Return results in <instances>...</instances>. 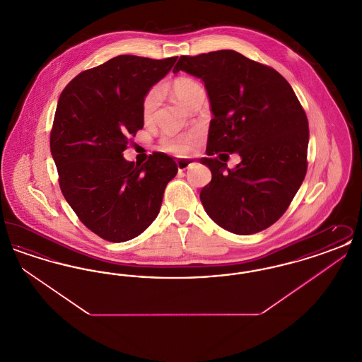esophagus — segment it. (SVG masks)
Returning <instances> with one entry per match:
<instances>
[{
  "label": "esophagus",
  "mask_w": 362,
  "mask_h": 362,
  "mask_svg": "<svg viewBox=\"0 0 362 362\" xmlns=\"http://www.w3.org/2000/svg\"><path fill=\"white\" fill-rule=\"evenodd\" d=\"M192 164H194L192 160H185V158L176 161V165H177V170H179V171H186V170H189Z\"/></svg>",
  "instance_id": "esophagus-1"
}]
</instances>
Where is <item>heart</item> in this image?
Listing matches in <instances>:
<instances>
[{
	"label": "heart",
	"mask_w": 362,
	"mask_h": 362,
	"mask_svg": "<svg viewBox=\"0 0 362 362\" xmlns=\"http://www.w3.org/2000/svg\"><path fill=\"white\" fill-rule=\"evenodd\" d=\"M168 90L179 103L189 107L194 96L204 89L195 80L189 77H176L170 83ZM157 105H158V92L157 89H151L145 93L141 103V115L144 121L148 122L152 119ZM201 138L202 136L199 132H191L180 136H165L160 141V149L165 153L179 156V157L191 155L198 146V144L201 142Z\"/></svg>",
	"instance_id": "heart-1"
}]
</instances>
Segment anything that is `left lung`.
Listing matches in <instances>:
<instances>
[{"label": "left lung", "instance_id": "left-lung-1", "mask_svg": "<svg viewBox=\"0 0 362 362\" xmlns=\"http://www.w3.org/2000/svg\"><path fill=\"white\" fill-rule=\"evenodd\" d=\"M179 70L205 83L213 112L209 157L201 160L211 171L199 195L209 217L236 235L272 226L308 167V119L292 86L276 69L233 50L182 55L173 73ZM223 151L241 156L235 170L226 169Z\"/></svg>", "mask_w": 362, "mask_h": 362}]
</instances>
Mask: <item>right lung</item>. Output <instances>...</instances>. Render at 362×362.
<instances>
[{
  "mask_svg": "<svg viewBox=\"0 0 362 362\" xmlns=\"http://www.w3.org/2000/svg\"><path fill=\"white\" fill-rule=\"evenodd\" d=\"M177 57L118 55L84 70L62 90L50 133L59 187L80 221L104 240L122 243L155 221L164 189L177 173L161 152L144 164L123 152L144 127L145 93Z\"/></svg>",
  "mask_w": 362,
  "mask_h": 362,
  "instance_id": "add662e5",
  "label": "right lung"
}]
</instances>
